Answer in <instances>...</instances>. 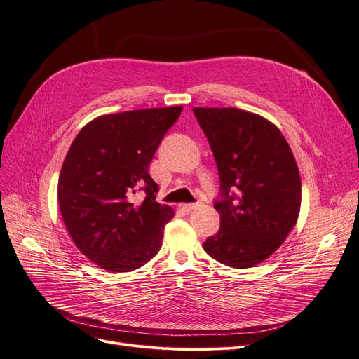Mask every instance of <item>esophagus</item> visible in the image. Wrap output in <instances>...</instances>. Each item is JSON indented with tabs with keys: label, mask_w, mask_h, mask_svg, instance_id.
<instances>
[{
	"label": "esophagus",
	"mask_w": 359,
	"mask_h": 359,
	"mask_svg": "<svg viewBox=\"0 0 359 359\" xmlns=\"http://www.w3.org/2000/svg\"><path fill=\"white\" fill-rule=\"evenodd\" d=\"M199 206H201V202H195V203H183V205H182V208H183L184 211H187V212H191V211H194V210L199 208Z\"/></svg>",
	"instance_id": "1"
}]
</instances>
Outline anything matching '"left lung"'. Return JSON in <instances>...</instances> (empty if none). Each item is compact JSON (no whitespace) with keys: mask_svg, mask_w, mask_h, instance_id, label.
I'll return each mask as SVG.
<instances>
[{"mask_svg":"<svg viewBox=\"0 0 359 359\" xmlns=\"http://www.w3.org/2000/svg\"><path fill=\"white\" fill-rule=\"evenodd\" d=\"M217 163L221 224L203 250L225 266L252 268L268 259L294 229L301 179L280 130L236 107H194Z\"/></svg>","mask_w":359,"mask_h":359,"instance_id":"1","label":"left lung"}]
</instances>
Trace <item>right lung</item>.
I'll list each match as a JSON object with an SVG mask.
<instances>
[{"label":"right lung","instance_id":"obj_1","mask_svg":"<svg viewBox=\"0 0 359 359\" xmlns=\"http://www.w3.org/2000/svg\"><path fill=\"white\" fill-rule=\"evenodd\" d=\"M182 106L129 110L88 122L72 141L58 182L65 227L79 250L109 272L153 259L175 212L156 202L148 167ZM146 198L137 203L135 194Z\"/></svg>","mask_w":359,"mask_h":359}]
</instances>
